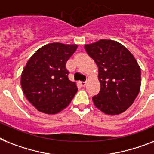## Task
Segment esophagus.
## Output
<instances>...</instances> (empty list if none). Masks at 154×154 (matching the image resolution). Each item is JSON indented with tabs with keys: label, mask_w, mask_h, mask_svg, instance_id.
<instances>
[{
	"label": "esophagus",
	"mask_w": 154,
	"mask_h": 154,
	"mask_svg": "<svg viewBox=\"0 0 154 154\" xmlns=\"http://www.w3.org/2000/svg\"><path fill=\"white\" fill-rule=\"evenodd\" d=\"M86 82H83V81H80L79 82V84L81 86H86Z\"/></svg>",
	"instance_id": "obj_1"
}]
</instances>
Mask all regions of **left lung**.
Returning a JSON list of instances; mask_svg holds the SVG:
<instances>
[{
	"label": "left lung",
	"mask_w": 154,
	"mask_h": 154,
	"mask_svg": "<svg viewBox=\"0 0 154 154\" xmlns=\"http://www.w3.org/2000/svg\"><path fill=\"white\" fill-rule=\"evenodd\" d=\"M98 67L101 90L92 97L108 115L124 112L134 102L141 86V70L128 49L112 40L101 39L84 46Z\"/></svg>",
	"instance_id": "1"
}]
</instances>
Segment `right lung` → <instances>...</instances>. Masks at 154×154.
Wrapping results in <instances>:
<instances>
[{
	"label": "right lung",
	"instance_id": "1",
	"mask_svg": "<svg viewBox=\"0 0 154 154\" xmlns=\"http://www.w3.org/2000/svg\"><path fill=\"white\" fill-rule=\"evenodd\" d=\"M76 45L50 43L30 57L21 75L24 95L38 111L56 114L65 109L78 88L68 79L66 63L76 51Z\"/></svg>",
	"mask_w": 154,
	"mask_h": 154
}]
</instances>
